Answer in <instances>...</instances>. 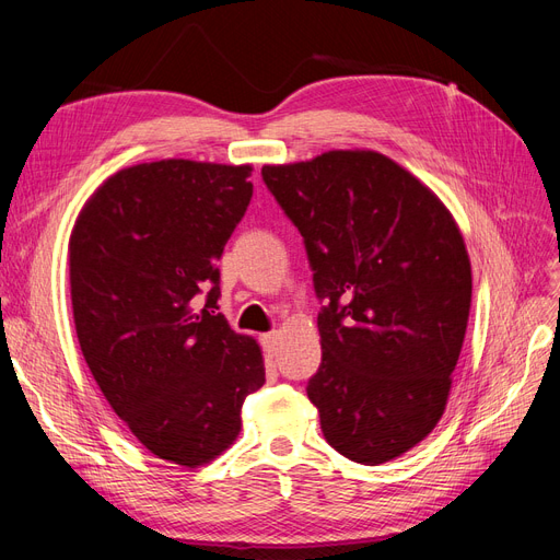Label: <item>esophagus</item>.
I'll return each instance as SVG.
<instances>
[{
  "label": "esophagus",
  "instance_id": "obj_1",
  "mask_svg": "<svg viewBox=\"0 0 560 560\" xmlns=\"http://www.w3.org/2000/svg\"><path fill=\"white\" fill-rule=\"evenodd\" d=\"M261 346H264V352L268 354V358H273V354L278 352V331L264 334L261 336Z\"/></svg>",
  "mask_w": 560,
  "mask_h": 560
}]
</instances>
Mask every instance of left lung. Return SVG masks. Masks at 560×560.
Wrapping results in <instances>:
<instances>
[{
  "label": "left lung",
  "instance_id": "1",
  "mask_svg": "<svg viewBox=\"0 0 560 560\" xmlns=\"http://www.w3.org/2000/svg\"><path fill=\"white\" fill-rule=\"evenodd\" d=\"M306 243L322 364L308 381L322 434L352 463L411 451L444 416L460 358L471 266L453 214L371 149L264 165Z\"/></svg>",
  "mask_w": 560,
  "mask_h": 560
}]
</instances>
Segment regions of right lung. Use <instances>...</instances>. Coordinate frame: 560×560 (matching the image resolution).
I'll return each instance as SVG.
<instances>
[{
  "label": "right lung",
  "instance_id": "1",
  "mask_svg": "<svg viewBox=\"0 0 560 560\" xmlns=\"http://www.w3.org/2000/svg\"><path fill=\"white\" fill-rule=\"evenodd\" d=\"M249 175L186 159L124 167L70 235L83 360L138 442L182 467L235 442L243 401L266 381L259 343L217 313V259L249 206Z\"/></svg>",
  "mask_w": 560,
  "mask_h": 560
}]
</instances>
